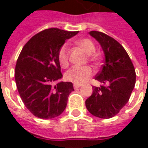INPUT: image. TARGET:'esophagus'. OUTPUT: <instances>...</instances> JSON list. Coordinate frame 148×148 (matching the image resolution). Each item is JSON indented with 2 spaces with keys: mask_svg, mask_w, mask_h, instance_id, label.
I'll return each instance as SVG.
<instances>
[{
  "mask_svg": "<svg viewBox=\"0 0 148 148\" xmlns=\"http://www.w3.org/2000/svg\"><path fill=\"white\" fill-rule=\"evenodd\" d=\"M82 86V85H78V84H74V89H77L79 87Z\"/></svg>",
  "mask_w": 148,
  "mask_h": 148,
  "instance_id": "34e87169",
  "label": "esophagus"
}]
</instances>
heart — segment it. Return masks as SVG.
Segmentation results:
<instances>
[{"label": "heart", "mask_w": 148, "mask_h": 148, "mask_svg": "<svg viewBox=\"0 0 148 148\" xmlns=\"http://www.w3.org/2000/svg\"><path fill=\"white\" fill-rule=\"evenodd\" d=\"M76 43L86 53L87 55H90L89 58L90 61L96 63V57L92 55L96 50V47L93 41L90 40V39H82L77 40ZM58 58V62L62 66L66 67L67 66L69 63V47L67 44L65 43L59 48ZM92 75H93V71L90 66H83V67L73 66L66 72L65 77L69 82L81 85L89 80L90 77H92Z\"/></svg>", "instance_id": "heart-1"}]
</instances>
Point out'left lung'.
<instances>
[{
    "label": "left lung",
    "instance_id": "8db88e82",
    "mask_svg": "<svg viewBox=\"0 0 148 148\" xmlns=\"http://www.w3.org/2000/svg\"><path fill=\"white\" fill-rule=\"evenodd\" d=\"M90 35L99 42L106 58L95 77L102 86L93 87V93L86 101V106L93 116L109 119L117 114L128 101L136 84V71L120 42L97 31H91Z\"/></svg>",
    "mask_w": 148,
    "mask_h": 148
}]
</instances>
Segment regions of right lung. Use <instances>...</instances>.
Segmentation results:
<instances>
[{
	"instance_id": "add662e5",
	"label": "right lung",
	"mask_w": 148,
	"mask_h": 148,
	"mask_svg": "<svg viewBox=\"0 0 148 148\" xmlns=\"http://www.w3.org/2000/svg\"><path fill=\"white\" fill-rule=\"evenodd\" d=\"M77 33L55 27L45 29L32 37L22 49L15 80L24 106L35 116L51 119L66 109L74 87L69 82H58L62 77L58 53L66 39Z\"/></svg>"
}]
</instances>
